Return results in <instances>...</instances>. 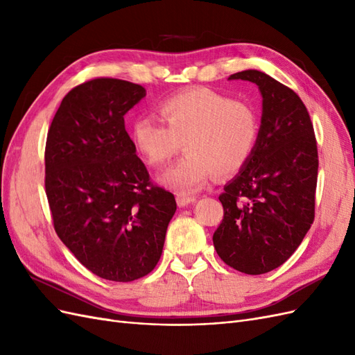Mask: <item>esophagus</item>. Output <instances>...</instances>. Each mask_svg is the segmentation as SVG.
Returning <instances> with one entry per match:
<instances>
[{
    "label": "esophagus",
    "mask_w": 355,
    "mask_h": 355,
    "mask_svg": "<svg viewBox=\"0 0 355 355\" xmlns=\"http://www.w3.org/2000/svg\"><path fill=\"white\" fill-rule=\"evenodd\" d=\"M197 198L194 196H188V194H184V192H179V194H176V201H178V206L179 207H185L188 206V204L194 202Z\"/></svg>",
    "instance_id": "obj_1"
}]
</instances>
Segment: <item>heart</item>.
<instances>
[{
  "label": "heart",
  "instance_id": "b5f03b06",
  "mask_svg": "<svg viewBox=\"0 0 355 355\" xmlns=\"http://www.w3.org/2000/svg\"><path fill=\"white\" fill-rule=\"evenodd\" d=\"M158 114L165 125L149 116L137 118L132 141L145 163L155 168L184 146L187 154L159 178L184 194L201 189L214 173H239L259 139L261 123L253 106L210 89L170 96L158 105Z\"/></svg>",
  "mask_w": 355,
  "mask_h": 355
}]
</instances>
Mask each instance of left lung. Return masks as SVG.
<instances>
[{
	"instance_id": "left-lung-1",
	"label": "left lung",
	"mask_w": 355,
	"mask_h": 355,
	"mask_svg": "<svg viewBox=\"0 0 355 355\" xmlns=\"http://www.w3.org/2000/svg\"><path fill=\"white\" fill-rule=\"evenodd\" d=\"M230 80L254 83L263 111L253 155L219 196L213 244L228 266L259 275L283 265L314 222L317 141L306 106L287 85L256 69Z\"/></svg>"
}]
</instances>
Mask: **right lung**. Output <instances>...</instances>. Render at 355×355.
<instances>
[{
	"label": "right lung",
	"instance_id": "add662e5",
	"mask_svg": "<svg viewBox=\"0 0 355 355\" xmlns=\"http://www.w3.org/2000/svg\"><path fill=\"white\" fill-rule=\"evenodd\" d=\"M146 96L130 81L99 77L73 87L53 118L46 142V194L53 227L89 271L127 283L158 263L171 192L155 185L124 115Z\"/></svg>",
	"mask_w": 355,
	"mask_h": 355
}]
</instances>
